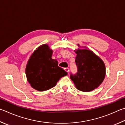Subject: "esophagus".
<instances>
[{"mask_svg":"<svg viewBox=\"0 0 125 125\" xmlns=\"http://www.w3.org/2000/svg\"><path fill=\"white\" fill-rule=\"evenodd\" d=\"M64 70H65V71H66L68 73L69 71V69L68 68H65Z\"/></svg>","mask_w":125,"mask_h":125,"instance_id":"1","label":"esophagus"}]
</instances>
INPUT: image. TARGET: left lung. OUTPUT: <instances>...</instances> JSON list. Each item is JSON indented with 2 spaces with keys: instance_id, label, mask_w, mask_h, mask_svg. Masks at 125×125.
<instances>
[{
  "instance_id": "left-lung-1",
  "label": "left lung",
  "mask_w": 125,
  "mask_h": 125,
  "mask_svg": "<svg viewBox=\"0 0 125 125\" xmlns=\"http://www.w3.org/2000/svg\"><path fill=\"white\" fill-rule=\"evenodd\" d=\"M75 52L78 72L74 75L70 74V79L77 89L81 91L94 90L105 78V67L103 61L90 50L78 49Z\"/></svg>"
}]
</instances>
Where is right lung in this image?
I'll use <instances>...</instances> for the list:
<instances>
[{
	"instance_id": "right-lung-1",
	"label": "right lung",
	"mask_w": 125,
	"mask_h": 125,
	"mask_svg": "<svg viewBox=\"0 0 125 125\" xmlns=\"http://www.w3.org/2000/svg\"><path fill=\"white\" fill-rule=\"evenodd\" d=\"M53 51L47 44L38 47L29 58L26 68L27 80L39 91L53 87L67 72L58 67V62L51 58Z\"/></svg>"
}]
</instances>
